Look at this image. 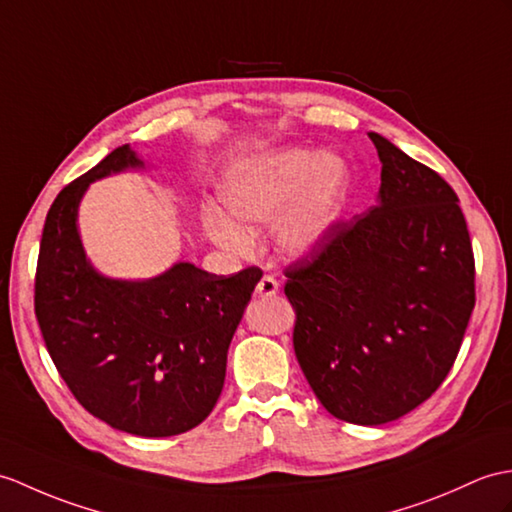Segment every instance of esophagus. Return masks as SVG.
Segmentation results:
<instances>
[{
    "instance_id": "34e87169",
    "label": "esophagus",
    "mask_w": 512,
    "mask_h": 512,
    "mask_svg": "<svg viewBox=\"0 0 512 512\" xmlns=\"http://www.w3.org/2000/svg\"><path fill=\"white\" fill-rule=\"evenodd\" d=\"M257 294H261V296H272V294H277L279 292V281L272 277V275H264L259 279V283H257Z\"/></svg>"
}]
</instances>
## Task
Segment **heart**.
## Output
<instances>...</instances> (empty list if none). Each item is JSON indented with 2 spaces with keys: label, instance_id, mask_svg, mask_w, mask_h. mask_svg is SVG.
I'll return each mask as SVG.
<instances>
[{
  "label": "heart",
  "instance_id": "1",
  "mask_svg": "<svg viewBox=\"0 0 512 512\" xmlns=\"http://www.w3.org/2000/svg\"><path fill=\"white\" fill-rule=\"evenodd\" d=\"M351 174L340 157L314 150H285L235 174L222 189L227 213L207 209L205 224L218 244L244 251L251 233L242 224H277L285 253L305 255L325 240L340 216Z\"/></svg>",
  "mask_w": 512,
  "mask_h": 512
}]
</instances>
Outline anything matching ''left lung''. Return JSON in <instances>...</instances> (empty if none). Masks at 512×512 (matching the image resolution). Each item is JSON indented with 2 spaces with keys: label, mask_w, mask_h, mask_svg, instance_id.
Masks as SVG:
<instances>
[{
  "label": "left lung",
  "mask_w": 512,
  "mask_h": 512,
  "mask_svg": "<svg viewBox=\"0 0 512 512\" xmlns=\"http://www.w3.org/2000/svg\"><path fill=\"white\" fill-rule=\"evenodd\" d=\"M382 161L379 202L336 220L283 270L294 353L336 419L395 421L454 366L475 305V261L458 196L441 174L368 133Z\"/></svg>",
  "instance_id": "1"
}]
</instances>
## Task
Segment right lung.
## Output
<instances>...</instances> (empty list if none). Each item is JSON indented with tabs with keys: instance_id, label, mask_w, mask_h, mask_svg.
I'll list each match as a JSON object with an SVG mask.
<instances>
[{
	"instance_id": "add662e5",
	"label": "right lung",
	"mask_w": 512,
	"mask_h": 512,
	"mask_svg": "<svg viewBox=\"0 0 512 512\" xmlns=\"http://www.w3.org/2000/svg\"><path fill=\"white\" fill-rule=\"evenodd\" d=\"M141 165L120 146L61 189L43 227L34 314L82 408L115 430L161 438L192 430L216 406L261 270L218 277L181 261L148 281L95 272L78 235L80 198L98 178Z\"/></svg>"
}]
</instances>
